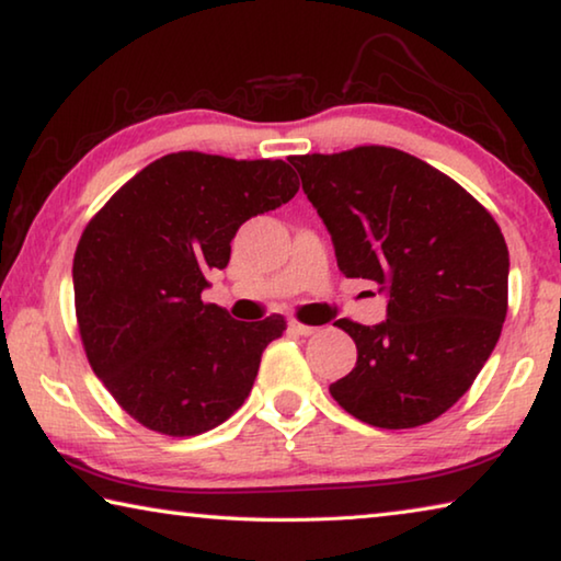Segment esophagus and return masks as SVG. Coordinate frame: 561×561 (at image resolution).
<instances>
[{"instance_id": "obj_1", "label": "esophagus", "mask_w": 561, "mask_h": 561, "mask_svg": "<svg viewBox=\"0 0 561 561\" xmlns=\"http://www.w3.org/2000/svg\"><path fill=\"white\" fill-rule=\"evenodd\" d=\"M288 328H290V333H296V335H302V337H308V335H313V333H318V328H313V325H306V323H300V320H296L293 318L290 323H288Z\"/></svg>"}]
</instances>
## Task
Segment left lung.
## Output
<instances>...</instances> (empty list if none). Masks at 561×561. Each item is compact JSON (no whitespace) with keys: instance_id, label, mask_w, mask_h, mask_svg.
<instances>
[{"instance_id":"8db88e82","label":"left lung","mask_w":561,"mask_h":561,"mask_svg":"<svg viewBox=\"0 0 561 561\" xmlns=\"http://www.w3.org/2000/svg\"><path fill=\"white\" fill-rule=\"evenodd\" d=\"M328 226L337 268L388 290V320H337L357 363L337 405L382 430L433 422L472 388L507 316L510 251L460 183L390 146L290 156Z\"/></svg>"}]
</instances>
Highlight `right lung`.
Wrapping results in <instances>:
<instances>
[{"instance_id": "obj_1", "label": "right lung", "mask_w": 561, "mask_h": 561, "mask_svg": "<svg viewBox=\"0 0 561 561\" xmlns=\"http://www.w3.org/2000/svg\"><path fill=\"white\" fill-rule=\"evenodd\" d=\"M300 183L286 161L179 151L128 179L89 220L73 253V308L87 360L126 415L194 437L243 405L286 318L241 323L201 300L248 218Z\"/></svg>"}]
</instances>
